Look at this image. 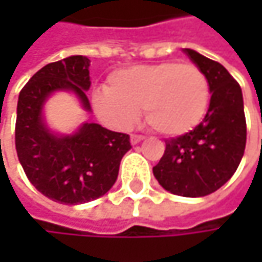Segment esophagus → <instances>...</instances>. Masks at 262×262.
<instances>
[{
  "mask_svg": "<svg viewBox=\"0 0 262 262\" xmlns=\"http://www.w3.org/2000/svg\"><path fill=\"white\" fill-rule=\"evenodd\" d=\"M145 138L144 136H141V135H132L130 136V142L135 145V144H139L141 141H144Z\"/></svg>",
  "mask_w": 262,
  "mask_h": 262,
  "instance_id": "1",
  "label": "esophagus"
}]
</instances>
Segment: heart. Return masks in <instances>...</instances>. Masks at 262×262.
<instances>
[{"mask_svg": "<svg viewBox=\"0 0 262 262\" xmlns=\"http://www.w3.org/2000/svg\"><path fill=\"white\" fill-rule=\"evenodd\" d=\"M209 98V80L197 65L167 60L112 73L107 88L94 92L92 107L104 124L121 130L130 129L144 109L153 130L181 136L202 123Z\"/></svg>", "mask_w": 262, "mask_h": 262, "instance_id": "b5f03b06", "label": "heart"}]
</instances>
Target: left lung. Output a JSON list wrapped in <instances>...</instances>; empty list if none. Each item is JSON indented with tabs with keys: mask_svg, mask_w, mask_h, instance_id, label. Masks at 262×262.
I'll use <instances>...</instances> for the list:
<instances>
[{
	"mask_svg": "<svg viewBox=\"0 0 262 262\" xmlns=\"http://www.w3.org/2000/svg\"><path fill=\"white\" fill-rule=\"evenodd\" d=\"M183 53L208 76L209 107L195 129L165 141L153 174L171 194L203 197L228 182L241 162L246 148L244 104L239 84L223 65L189 48Z\"/></svg>",
	"mask_w": 262,
	"mask_h": 262,
	"instance_id": "left-lung-1",
	"label": "left lung"
}]
</instances>
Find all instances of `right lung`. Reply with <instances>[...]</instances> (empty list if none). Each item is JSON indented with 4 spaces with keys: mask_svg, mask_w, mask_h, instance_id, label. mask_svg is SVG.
Instances as JSON below:
<instances>
[{
    "mask_svg": "<svg viewBox=\"0 0 262 262\" xmlns=\"http://www.w3.org/2000/svg\"><path fill=\"white\" fill-rule=\"evenodd\" d=\"M91 60L70 56L39 70L18 98L15 144L18 159L31 185L45 197L80 205L104 195L117 181L120 162L132 148L130 138L83 123L70 135L53 132L43 117V106L54 92H73L86 112L91 104Z\"/></svg>",
    "mask_w": 262,
    "mask_h": 262,
    "instance_id": "right-lung-1",
    "label": "right lung"
}]
</instances>
